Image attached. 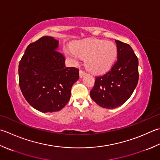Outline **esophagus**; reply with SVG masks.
Returning <instances> with one entry per match:
<instances>
[{
    "label": "esophagus",
    "mask_w": 160,
    "mask_h": 160,
    "mask_svg": "<svg viewBox=\"0 0 160 160\" xmlns=\"http://www.w3.org/2000/svg\"><path fill=\"white\" fill-rule=\"evenodd\" d=\"M85 72H84V71H82V70H80V78H82L84 75H85Z\"/></svg>",
    "instance_id": "obj_1"
}]
</instances>
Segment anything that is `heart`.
<instances>
[{
  "label": "heart",
  "mask_w": 160,
  "mask_h": 160,
  "mask_svg": "<svg viewBox=\"0 0 160 160\" xmlns=\"http://www.w3.org/2000/svg\"><path fill=\"white\" fill-rule=\"evenodd\" d=\"M65 55L73 64L80 59H85L87 69L93 73L101 74L112 67L117 58V48L113 42L89 39L78 41L71 48L65 49Z\"/></svg>",
  "instance_id": "1"
}]
</instances>
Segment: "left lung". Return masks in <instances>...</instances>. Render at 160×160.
I'll use <instances>...</instances> for the list:
<instances>
[{
	"label": "left lung",
	"instance_id": "1",
	"mask_svg": "<svg viewBox=\"0 0 160 160\" xmlns=\"http://www.w3.org/2000/svg\"><path fill=\"white\" fill-rule=\"evenodd\" d=\"M117 61L110 71L96 77L90 96L99 106L107 109L118 108L126 102L139 80L138 58L129 44L115 41Z\"/></svg>",
	"mask_w": 160,
	"mask_h": 160
}]
</instances>
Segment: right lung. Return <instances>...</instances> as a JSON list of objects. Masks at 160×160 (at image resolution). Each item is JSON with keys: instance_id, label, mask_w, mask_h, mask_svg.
<instances>
[{"instance_id": "1", "label": "right lung", "mask_w": 160, "mask_h": 160, "mask_svg": "<svg viewBox=\"0 0 160 160\" xmlns=\"http://www.w3.org/2000/svg\"><path fill=\"white\" fill-rule=\"evenodd\" d=\"M59 42L46 36L28 46L18 65V82L27 102L43 113L61 110L71 97L79 70L65 66Z\"/></svg>"}]
</instances>
